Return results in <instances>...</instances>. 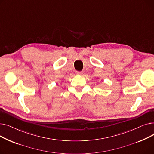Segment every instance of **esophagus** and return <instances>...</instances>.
<instances>
[{
  "mask_svg": "<svg viewBox=\"0 0 154 154\" xmlns=\"http://www.w3.org/2000/svg\"><path fill=\"white\" fill-rule=\"evenodd\" d=\"M82 73L83 72L82 71H77L76 72V74H77V75H82Z\"/></svg>",
  "mask_w": 154,
  "mask_h": 154,
  "instance_id": "esophagus-1",
  "label": "esophagus"
}]
</instances>
